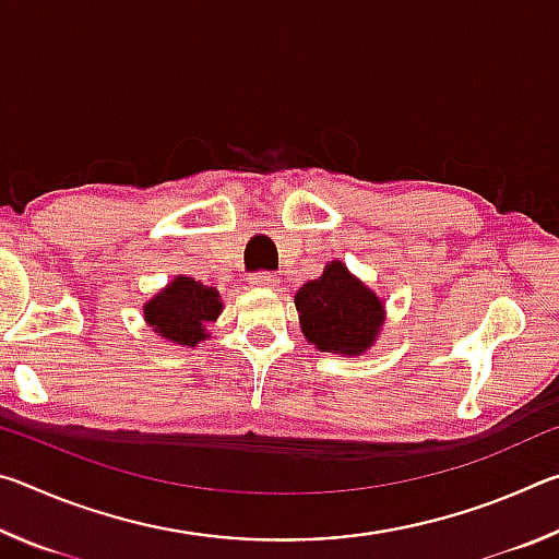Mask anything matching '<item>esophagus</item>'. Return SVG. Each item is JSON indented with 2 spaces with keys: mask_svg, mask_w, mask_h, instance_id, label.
<instances>
[{
  "mask_svg": "<svg viewBox=\"0 0 559 559\" xmlns=\"http://www.w3.org/2000/svg\"><path fill=\"white\" fill-rule=\"evenodd\" d=\"M249 283H251V286H257V288L273 286V283H276V276H273L271 271H257V273H251V276H249Z\"/></svg>",
  "mask_w": 559,
  "mask_h": 559,
  "instance_id": "obj_1",
  "label": "esophagus"
}]
</instances>
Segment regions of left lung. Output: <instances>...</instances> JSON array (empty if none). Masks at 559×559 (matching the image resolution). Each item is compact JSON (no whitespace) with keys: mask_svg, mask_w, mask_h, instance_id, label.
Listing matches in <instances>:
<instances>
[{"mask_svg":"<svg viewBox=\"0 0 559 559\" xmlns=\"http://www.w3.org/2000/svg\"><path fill=\"white\" fill-rule=\"evenodd\" d=\"M300 328L320 353L357 355L380 335L382 302L345 263H328L323 276L296 293Z\"/></svg>","mask_w":559,"mask_h":559,"instance_id":"8db88e82","label":"left lung"}]
</instances>
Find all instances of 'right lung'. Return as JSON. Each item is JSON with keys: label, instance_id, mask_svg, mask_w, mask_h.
<instances>
[{"label": "right lung", "instance_id": "add662e5", "mask_svg": "<svg viewBox=\"0 0 559 559\" xmlns=\"http://www.w3.org/2000/svg\"><path fill=\"white\" fill-rule=\"evenodd\" d=\"M150 328L175 345H197L206 337V325L222 313L219 293L202 281L177 276L143 308Z\"/></svg>", "mask_w": 559, "mask_h": 559}]
</instances>
